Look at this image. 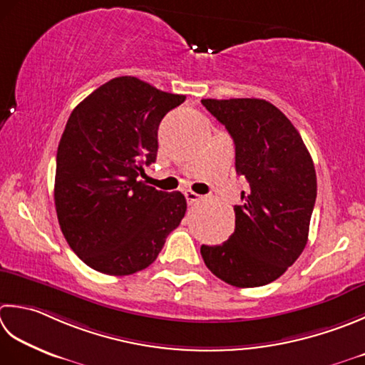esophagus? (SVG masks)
<instances>
[{
	"instance_id": "obj_1",
	"label": "esophagus",
	"mask_w": 365,
	"mask_h": 365,
	"mask_svg": "<svg viewBox=\"0 0 365 365\" xmlns=\"http://www.w3.org/2000/svg\"><path fill=\"white\" fill-rule=\"evenodd\" d=\"M185 195V197H187V202L191 205V204H195V202H197L199 199H201L202 196L201 195H197V192H195V191H191V190H187L183 192Z\"/></svg>"
}]
</instances>
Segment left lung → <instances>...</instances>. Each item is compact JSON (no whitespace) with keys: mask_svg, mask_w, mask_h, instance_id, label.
<instances>
[{"mask_svg":"<svg viewBox=\"0 0 365 365\" xmlns=\"http://www.w3.org/2000/svg\"><path fill=\"white\" fill-rule=\"evenodd\" d=\"M235 145V173L247 178L234 234L201 247L213 275L237 288L262 287L287 272L309 240L317 173L301 134L266 99H202Z\"/></svg>","mask_w":365,"mask_h":365,"instance_id":"8db88e82","label":"left lung"}]
</instances>
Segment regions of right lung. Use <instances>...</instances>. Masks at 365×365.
I'll list each match as a JSON object with an SVG mask.
<instances>
[{
    "instance_id": "right-lung-1",
    "label": "right lung",
    "mask_w": 365,
    "mask_h": 365,
    "mask_svg": "<svg viewBox=\"0 0 365 365\" xmlns=\"http://www.w3.org/2000/svg\"><path fill=\"white\" fill-rule=\"evenodd\" d=\"M183 101L123 76L69 115L56 152V217L71 250L98 272L131 275L148 267L185 217L180 191L139 180L156 160L163 117Z\"/></svg>"
}]
</instances>
